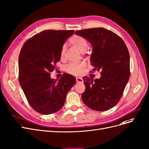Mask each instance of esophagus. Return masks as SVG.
I'll list each match as a JSON object with an SVG mask.
<instances>
[{
  "label": "esophagus",
  "instance_id": "obj_1",
  "mask_svg": "<svg viewBox=\"0 0 149 149\" xmlns=\"http://www.w3.org/2000/svg\"><path fill=\"white\" fill-rule=\"evenodd\" d=\"M76 83H83V79L81 78H76Z\"/></svg>",
  "mask_w": 149,
  "mask_h": 149
}]
</instances>
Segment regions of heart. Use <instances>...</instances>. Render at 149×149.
Instances as JSON below:
<instances>
[{
  "label": "heart",
  "instance_id": "heart-1",
  "mask_svg": "<svg viewBox=\"0 0 149 149\" xmlns=\"http://www.w3.org/2000/svg\"><path fill=\"white\" fill-rule=\"evenodd\" d=\"M70 42L74 47L78 49L80 52H83L88 47V42L87 40L84 38L79 36H74L70 39ZM66 52V46L63 45L61 49V57L63 58ZM85 63L83 61H81L78 63H71L66 66L65 71L66 72L78 75L82 73V71L85 67Z\"/></svg>",
  "mask_w": 149,
  "mask_h": 149
}]
</instances>
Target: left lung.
I'll use <instances>...</instances> for the list:
<instances>
[{"mask_svg": "<svg viewBox=\"0 0 149 149\" xmlns=\"http://www.w3.org/2000/svg\"><path fill=\"white\" fill-rule=\"evenodd\" d=\"M75 34L92 44L91 63L93 71L101 74L95 80L84 77L86 89L82 100L94 110H109L121 99L130 79V59L126 45L119 36L103 28L79 30Z\"/></svg>", "mask_w": 149, "mask_h": 149, "instance_id": "1", "label": "left lung"}]
</instances>
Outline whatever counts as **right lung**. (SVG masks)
<instances>
[{
  "label": "right lung",
  "mask_w": 149,
  "mask_h": 149,
  "mask_svg": "<svg viewBox=\"0 0 149 149\" xmlns=\"http://www.w3.org/2000/svg\"><path fill=\"white\" fill-rule=\"evenodd\" d=\"M74 30H45L24 42L18 58L20 86L33 109L49 115L63 107L66 96L76 83V78L63 74L57 81L50 72L61 57V49Z\"/></svg>",
  "instance_id": "add662e5"
}]
</instances>
